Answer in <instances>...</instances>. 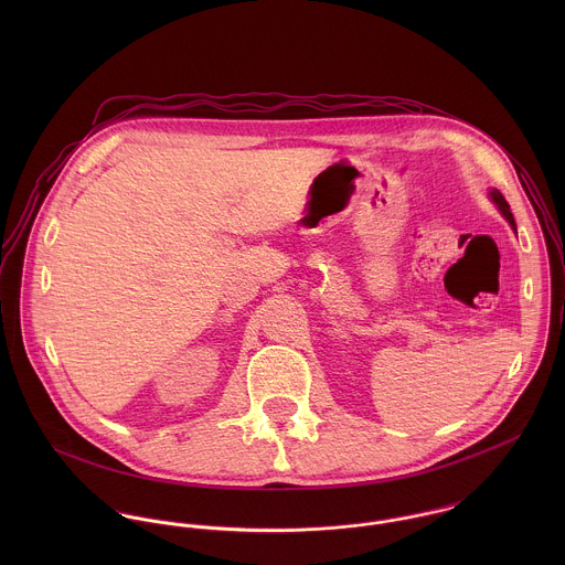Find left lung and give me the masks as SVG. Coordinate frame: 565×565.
Listing matches in <instances>:
<instances>
[{"mask_svg": "<svg viewBox=\"0 0 565 565\" xmlns=\"http://www.w3.org/2000/svg\"><path fill=\"white\" fill-rule=\"evenodd\" d=\"M489 195H491V200L498 204V209H500V213L507 217V222H509V224L515 228V222H513V215H511V211H509V204H507L504 195H502L498 189H493Z\"/></svg>", "mask_w": 565, "mask_h": 565, "instance_id": "1", "label": "left lung"}]
</instances>
